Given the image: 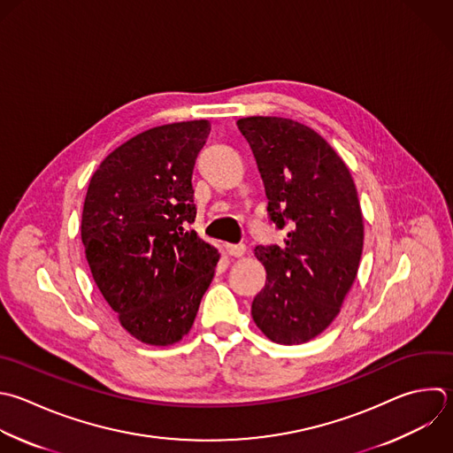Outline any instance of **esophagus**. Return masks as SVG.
Segmentation results:
<instances>
[{
	"instance_id": "34e87169",
	"label": "esophagus",
	"mask_w": 453,
	"mask_h": 453,
	"mask_svg": "<svg viewBox=\"0 0 453 453\" xmlns=\"http://www.w3.org/2000/svg\"><path fill=\"white\" fill-rule=\"evenodd\" d=\"M226 253L230 257H235V258L244 257L246 255V246L244 244H230V246H226Z\"/></svg>"
}]
</instances>
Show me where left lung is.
I'll return each instance as SVG.
<instances>
[{
    "label": "left lung",
    "instance_id": "8db88e82",
    "mask_svg": "<svg viewBox=\"0 0 453 453\" xmlns=\"http://www.w3.org/2000/svg\"><path fill=\"white\" fill-rule=\"evenodd\" d=\"M262 175L271 219L283 246H257L265 287L253 299L257 327L297 345L319 336L340 313L359 267L363 214L354 179L311 127L281 117L237 120Z\"/></svg>",
    "mask_w": 453,
    "mask_h": 453
}]
</instances>
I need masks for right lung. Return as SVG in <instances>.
Masks as SVG:
<instances>
[{
	"label": "right lung",
	"instance_id": "obj_1",
	"mask_svg": "<svg viewBox=\"0 0 453 453\" xmlns=\"http://www.w3.org/2000/svg\"><path fill=\"white\" fill-rule=\"evenodd\" d=\"M209 120L147 129L117 147L90 179L81 241L96 285L136 340L166 347L193 327L219 260L188 230L193 168Z\"/></svg>",
	"mask_w": 453,
	"mask_h": 453
}]
</instances>
